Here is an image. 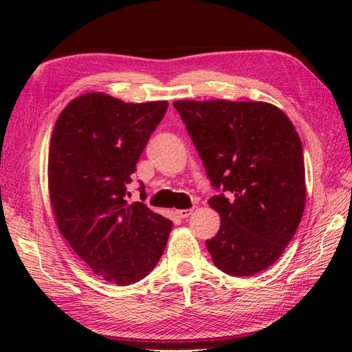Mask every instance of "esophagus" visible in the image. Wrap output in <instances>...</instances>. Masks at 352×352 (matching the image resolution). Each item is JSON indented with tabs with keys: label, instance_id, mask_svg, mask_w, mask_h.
<instances>
[{
	"label": "esophagus",
	"instance_id": "esophagus-1",
	"mask_svg": "<svg viewBox=\"0 0 352 352\" xmlns=\"http://www.w3.org/2000/svg\"><path fill=\"white\" fill-rule=\"evenodd\" d=\"M192 213V208H184V210H175V214L178 218H188V216Z\"/></svg>",
	"mask_w": 352,
	"mask_h": 352
}]
</instances>
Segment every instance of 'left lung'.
Instances as JSON below:
<instances>
[{
  "label": "left lung",
  "mask_w": 352,
  "mask_h": 352,
  "mask_svg": "<svg viewBox=\"0 0 352 352\" xmlns=\"http://www.w3.org/2000/svg\"><path fill=\"white\" fill-rule=\"evenodd\" d=\"M207 175L221 228L207 250L234 276L265 271L286 250L305 206L300 136L283 110L263 101L174 102Z\"/></svg>",
  "instance_id": "obj_1"
}]
</instances>
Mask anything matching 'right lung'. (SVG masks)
Returning <instances> with one entry per match:
<instances>
[{"label": "right lung", "instance_id": "add662e5", "mask_svg": "<svg viewBox=\"0 0 352 352\" xmlns=\"http://www.w3.org/2000/svg\"><path fill=\"white\" fill-rule=\"evenodd\" d=\"M166 109L168 101L133 104L91 92L72 100L52 130L48 192L57 228L96 275L118 286L153 271L172 230L169 219L125 198Z\"/></svg>", "mask_w": 352, "mask_h": 352}]
</instances>
